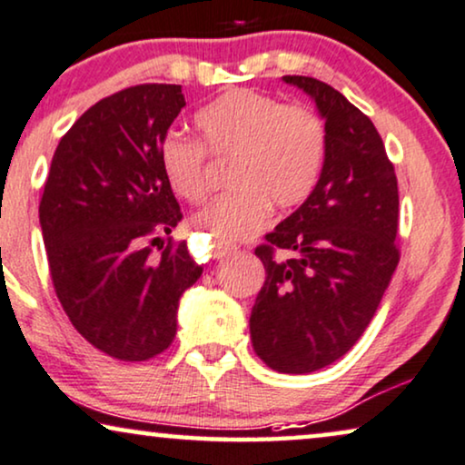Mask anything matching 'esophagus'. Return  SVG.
Segmentation results:
<instances>
[{
	"mask_svg": "<svg viewBox=\"0 0 465 465\" xmlns=\"http://www.w3.org/2000/svg\"><path fill=\"white\" fill-rule=\"evenodd\" d=\"M232 252H236V249H233V246L221 242V240H214V242H213V255L216 259H225V257L232 255Z\"/></svg>",
	"mask_w": 465,
	"mask_h": 465,
	"instance_id": "esophagus-1",
	"label": "esophagus"
}]
</instances>
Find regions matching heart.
<instances>
[{"mask_svg": "<svg viewBox=\"0 0 465 465\" xmlns=\"http://www.w3.org/2000/svg\"><path fill=\"white\" fill-rule=\"evenodd\" d=\"M202 142L214 157H232L227 187L195 216L216 240L236 242L257 233L270 206L291 210L317 187L327 154L323 119L304 106L251 89L223 93L195 114ZM159 165L178 197L197 203L206 195V152L197 140L168 132L159 142Z\"/></svg>", "mask_w": 465, "mask_h": 465, "instance_id": "1", "label": "heart"}]
</instances>
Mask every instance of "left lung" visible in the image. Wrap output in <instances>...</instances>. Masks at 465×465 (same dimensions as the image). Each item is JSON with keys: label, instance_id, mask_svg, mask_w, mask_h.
<instances>
[{"label": "left lung", "instance_id": "1", "mask_svg": "<svg viewBox=\"0 0 465 465\" xmlns=\"http://www.w3.org/2000/svg\"><path fill=\"white\" fill-rule=\"evenodd\" d=\"M308 93L327 129L312 195L278 223L255 255L265 282L251 312V340L276 372L308 374L361 338L400 262V195L381 134L342 93L311 76H282ZM287 258H276L278 252Z\"/></svg>", "mask_w": 465, "mask_h": 465}]
</instances>
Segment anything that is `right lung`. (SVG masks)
Returning a JSON list of instances; mask_svg holds the SVG:
<instances>
[{"label":"right lung","mask_w":465,"mask_h":465,"mask_svg":"<svg viewBox=\"0 0 465 465\" xmlns=\"http://www.w3.org/2000/svg\"><path fill=\"white\" fill-rule=\"evenodd\" d=\"M183 106L181 84L99 99L61 138L42 193L54 293L80 336L121 361L168 349L178 300L203 270L187 242L161 240L183 219L159 165Z\"/></svg>","instance_id":"1"}]
</instances>
